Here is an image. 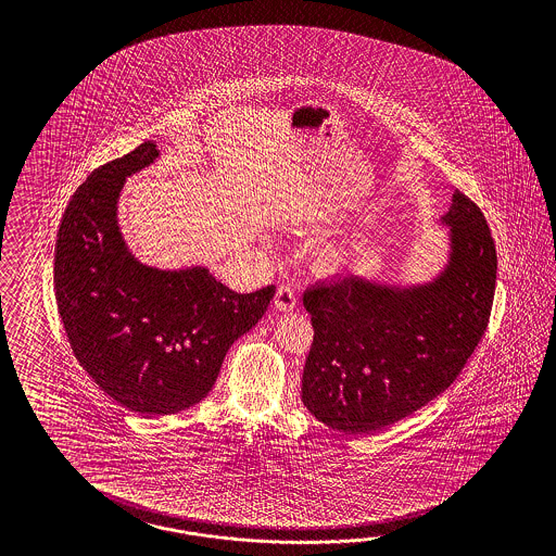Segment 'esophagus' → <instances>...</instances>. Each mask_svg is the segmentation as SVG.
Here are the masks:
<instances>
[{
    "mask_svg": "<svg viewBox=\"0 0 556 556\" xmlns=\"http://www.w3.org/2000/svg\"><path fill=\"white\" fill-rule=\"evenodd\" d=\"M298 305V298H295V291L289 286H281L275 293V300H273V307L277 312H291L295 309Z\"/></svg>",
    "mask_w": 556,
    "mask_h": 556,
    "instance_id": "esophagus-1",
    "label": "esophagus"
}]
</instances>
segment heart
Here are the masks:
<instances>
[{
  "mask_svg": "<svg viewBox=\"0 0 556 556\" xmlns=\"http://www.w3.org/2000/svg\"><path fill=\"white\" fill-rule=\"evenodd\" d=\"M321 263L328 267V269H342L344 263H346V253L342 249H326L321 253Z\"/></svg>",
  "mask_w": 556,
  "mask_h": 556,
  "instance_id": "1",
  "label": "heart"
}]
</instances>
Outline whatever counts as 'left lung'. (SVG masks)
<instances>
[{"mask_svg": "<svg viewBox=\"0 0 556 556\" xmlns=\"http://www.w3.org/2000/svg\"><path fill=\"white\" fill-rule=\"evenodd\" d=\"M437 224L446 253L428 279L346 275L303 293L302 402L321 424L361 437L404 420L451 388L485 334L497 275L485 216L456 189Z\"/></svg>", "mask_w": 556, "mask_h": 556, "instance_id": "left-lung-1", "label": "left lung"}]
</instances>
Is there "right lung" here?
Segmentation results:
<instances>
[{"instance_id":"right-lung-1","label":"right lung","mask_w":556,"mask_h":556,"mask_svg":"<svg viewBox=\"0 0 556 556\" xmlns=\"http://www.w3.org/2000/svg\"><path fill=\"white\" fill-rule=\"evenodd\" d=\"M159 156L147 140L96 168L73 193L54 247V295L73 353L105 395L144 418L200 404L275 295L273 286L236 293L203 265L161 269L132 253L119 198Z\"/></svg>"}]
</instances>
